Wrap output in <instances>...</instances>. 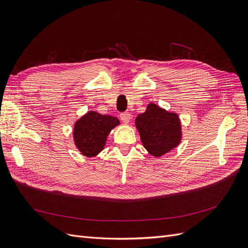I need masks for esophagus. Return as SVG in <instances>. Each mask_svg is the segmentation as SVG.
<instances>
[{
	"mask_svg": "<svg viewBox=\"0 0 248 248\" xmlns=\"http://www.w3.org/2000/svg\"><path fill=\"white\" fill-rule=\"evenodd\" d=\"M120 119H121L124 123H128V122H130L131 115L129 114L128 111L121 112V114H120Z\"/></svg>",
	"mask_w": 248,
	"mask_h": 248,
	"instance_id": "1",
	"label": "esophagus"
}]
</instances>
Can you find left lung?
<instances>
[{
    "label": "left lung",
    "instance_id": "left-lung-1",
    "mask_svg": "<svg viewBox=\"0 0 248 248\" xmlns=\"http://www.w3.org/2000/svg\"><path fill=\"white\" fill-rule=\"evenodd\" d=\"M137 128L147 151L159 157L176 148L181 140V124L178 115L150 103L146 111L136 119Z\"/></svg>",
    "mask_w": 248,
    "mask_h": 248
}]
</instances>
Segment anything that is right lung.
<instances>
[{
	"label": "right lung",
	"instance_id": "right-lung-1",
	"mask_svg": "<svg viewBox=\"0 0 248 248\" xmlns=\"http://www.w3.org/2000/svg\"><path fill=\"white\" fill-rule=\"evenodd\" d=\"M119 124L116 117L89 111L74 125L73 137L77 148L85 156L97 155L102 151L110 130Z\"/></svg>",
	"mask_w": 248,
	"mask_h": 248
}]
</instances>
